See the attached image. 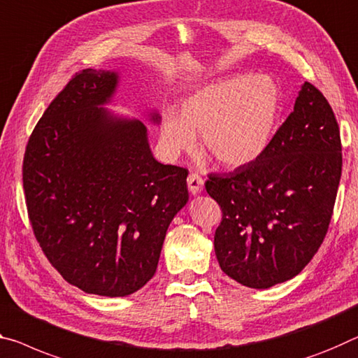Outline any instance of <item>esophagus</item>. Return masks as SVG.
I'll return each instance as SVG.
<instances>
[{"instance_id": "esophagus-1", "label": "esophagus", "mask_w": 358, "mask_h": 358, "mask_svg": "<svg viewBox=\"0 0 358 358\" xmlns=\"http://www.w3.org/2000/svg\"><path fill=\"white\" fill-rule=\"evenodd\" d=\"M202 186H203V178L201 175L196 172H191L188 175V188L191 191V194H199L202 191Z\"/></svg>"}]
</instances>
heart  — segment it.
<instances>
[{
  "label": "heart",
  "instance_id": "b5f03b06",
  "mask_svg": "<svg viewBox=\"0 0 358 358\" xmlns=\"http://www.w3.org/2000/svg\"><path fill=\"white\" fill-rule=\"evenodd\" d=\"M279 106V90L269 78L221 79L181 101L178 116H164L162 141L178 152L189 150L201 134L203 148L221 166H245L268 146Z\"/></svg>",
  "mask_w": 358,
  "mask_h": 358
}]
</instances>
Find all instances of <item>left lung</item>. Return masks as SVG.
Here are the masks:
<instances>
[{"label":"left lung","mask_w":358,"mask_h":358,"mask_svg":"<svg viewBox=\"0 0 358 358\" xmlns=\"http://www.w3.org/2000/svg\"><path fill=\"white\" fill-rule=\"evenodd\" d=\"M339 126L330 103L304 83L285 122L255 161L228 175L208 173L218 202L220 268L250 288L298 275L323 239L341 180Z\"/></svg>","instance_id":"obj_1"}]
</instances>
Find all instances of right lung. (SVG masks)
I'll return each mask as SVG.
<instances>
[{"label": "right lung", "mask_w": 358, "mask_h": 358, "mask_svg": "<svg viewBox=\"0 0 358 358\" xmlns=\"http://www.w3.org/2000/svg\"><path fill=\"white\" fill-rule=\"evenodd\" d=\"M116 83L115 71L76 73L33 129L22 166L49 263L83 292L111 298L155 275L170 221L188 202V169L152 157L143 122L99 108Z\"/></svg>", "instance_id": "add662e5"}]
</instances>
